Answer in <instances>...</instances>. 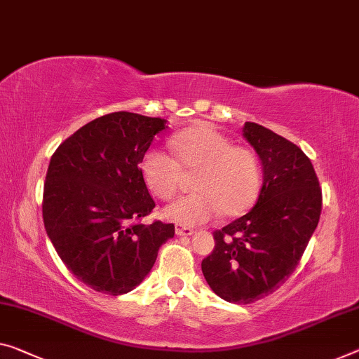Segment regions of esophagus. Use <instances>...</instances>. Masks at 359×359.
<instances>
[{"label": "esophagus", "instance_id": "34e87169", "mask_svg": "<svg viewBox=\"0 0 359 359\" xmlns=\"http://www.w3.org/2000/svg\"><path fill=\"white\" fill-rule=\"evenodd\" d=\"M175 233H176V236H191V234H194V229L187 228V226H183V224H176Z\"/></svg>", "mask_w": 359, "mask_h": 359}]
</instances>
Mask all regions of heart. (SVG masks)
Listing matches in <instances>:
<instances>
[{
    "label": "heart",
    "instance_id": "heart-1",
    "mask_svg": "<svg viewBox=\"0 0 359 359\" xmlns=\"http://www.w3.org/2000/svg\"><path fill=\"white\" fill-rule=\"evenodd\" d=\"M173 158L151 149L140 170L147 189L162 201L178 194L183 175H191L194 192L163 210L170 222L194 226L210 222L219 213H244L258 196L262 170L257 154L245 146L231 144L229 137L208 123L189 126L170 140Z\"/></svg>",
    "mask_w": 359,
    "mask_h": 359
}]
</instances>
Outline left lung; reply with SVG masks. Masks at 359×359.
<instances>
[{
	"instance_id": "obj_1",
	"label": "left lung",
	"mask_w": 359,
	"mask_h": 359,
	"mask_svg": "<svg viewBox=\"0 0 359 359\" xmlns=\"http://www.w3.org/2000/svg\"><path fill=\"white\" fill-rule=\"evenodd\" d=\"M242 133L260 157V196L249 213L215 231L202 273L218 297L247 305L273 294L295 271L318 226L323 194L299 146L253 122Z\"/></svg>"
}]
</instances>
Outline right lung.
Instances as JSON below:
<instances>
[{
    "instance_id": "obj_1",
    "label": "right lung",
    "mask_w": 359,
    "mask_h": 359,
    "mask_svg": "<svg viewBox=\"0 0 359 359\" xmlns=\"http://www.w3.org/2000/svg\"><path fill=\"white\" fill-rule=\"evenodd\" d=\"M167 120L102 115L69 136L49 162L43 222L60 260L96 292L122 295L142 283L175 224H142L156 202L140 163Z\"/></svg>"
}]
</instances>
